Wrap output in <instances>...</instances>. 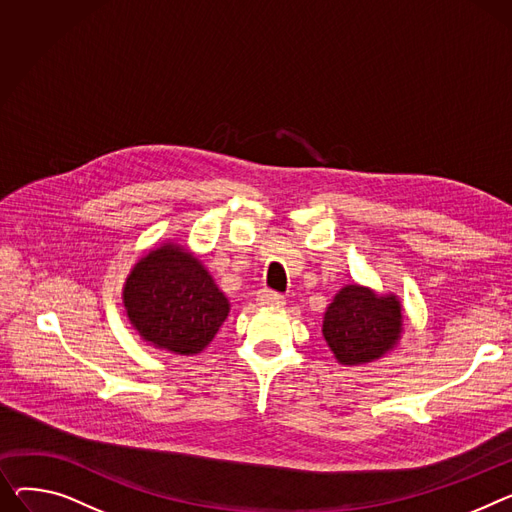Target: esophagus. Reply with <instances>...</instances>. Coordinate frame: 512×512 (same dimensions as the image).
<instances>
[{"label":"esophagus","mask_w":512,"mask_h":512,"mask_svg":"<svg viewBox=\"0 0 512 512\" xmlns=\"http://www.w3.org/2000/svg\"><path fill=\"white\" fill-rule=\"evenodd\" d=\"M257 300H259L261 304H284V296H282L280 292L267 290V288H263V290L257 292Z\"/></svg>","instance_id":"esophagus-1"}]
</instances>
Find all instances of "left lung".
<instances>
[{"mask_svg": "<svg viewBox=\"0 0 512 512\" xmlns=\"http://www.w3.org/2000/svg\"><path fill=\"white\" fill-rule=\"evenodd\" d=\"M401 323V306L395 296L346 286L329 304L323 335L339 362L364 364L381 358L397 344Z\"/></svg>", "mask_w": 512, "mask_h": 512, "instance_id": "8db88e82", "label": "left lung"}]
</instances>
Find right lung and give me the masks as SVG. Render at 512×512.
Instances as JSON below:
<instances>
[{
    "mask_svg": "<svg viewBox=\"0 0 512 512\" xmlns=\"http://www.w3.org/2000/svg\"><path fill=\"white\" fill-rule=\"evenodd\" d=\"M123 300L146 342L183 356L206 348L230 309L206 267L175 245L152 251L133 267Z\"/></svg>",
    "mask_w": 512,
    "mask_h": 512,
    "instance_id": "add662e5",
    "label": "right lung"
}]
</instances>
